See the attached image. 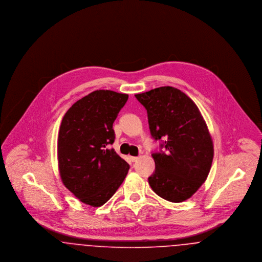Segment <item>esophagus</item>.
Wrapping results in <instances>:
<instances>
[{"label": "esophagus", "instance_id": "1", "mask_svg": "<svg viewBox=\"0 0 262 262\" xmlns=\"http://www.w3.org/2000/svg\"><path fill=\"white\" fill-rule=\"evenodd\" d=\"M137 159H138V157H136V156H129V160H130L132 162H136Z\"/></svg>", "mask_w": 262, "mask_h": 262}]
</instances>
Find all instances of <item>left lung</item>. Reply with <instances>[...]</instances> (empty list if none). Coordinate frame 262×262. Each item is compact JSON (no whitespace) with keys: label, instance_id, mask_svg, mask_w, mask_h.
<instances>
[{"label":"left lung","instance_id":"8db88e82","mask_svg":"<svg viewBox=\"0 0 262 262\" xmlns=\"http://www.w3.org/2000/svg\"><path fill=\"white\" fill-rule=\"evenodd\" d=\"M136 98L147 111L151 137L160 141V151L151 154L155 171L148 178L150 187L164 200L185 201L211 168L214 150L205 121L195 103L172 86L151 89Z\"/></svg>","mask_w":262,"mask_h":262}]
</instances>
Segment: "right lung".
I'll list each match as a JSON object with an SVG mask.
<instances>
[{
	"label": "right lung",
	"instance_id": "1",
	"mask_svg": "<svg viewBox=\"0 0 262 262\" xmlns=\"http://www.w3.org/2000/svg\"><path fill=\"white\" fill-rule=\"evenodd\" d=\"M128 98L95 90L76 101L62 120L58 161L62 184L83 203L98 207L122 185L129 165L116 151L113 123Z\"/></svg>",
	"mask_w": 262,
	"mask_h": 262
}]
</instances>
